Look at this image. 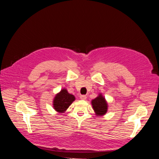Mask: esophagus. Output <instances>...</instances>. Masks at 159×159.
Returning a JSON list of instances; mask_svg holds the SVG:
<instances>
[{"label": "esophagus", "instance_id": "1", "mask_svg": "<svg viewBox=\"0 0 159 159\" xmlns=\"http://www.w3.org/2000/svg\"><path fill=\"white\" fill-rule=\"evenodd\" d=\"M80 99L81 100H85V99H87V96H85V95H81V96H80Z\"/></svg>", "mask_w": 159, "mask_h": 159}]
</instances>
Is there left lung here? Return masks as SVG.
<instances>
[{
	"instance_id": "8db88e82",
	"label": "left lung",
	"mask_w": 159,
	"mask_h": 159,
	"mask_svg": "<svg viewBox=\"0 0 159 159\" xmlns=\"http://www.w3.org/2000/svg\"><path fill=\"white\" fill-rule=\"evenodd\" d=\"M91 104L97 116H103L107 112L108 104L102 93H99L95 99L91 101Z\"/></svg>"
}]
</instances>
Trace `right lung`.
I'll return each instance as SVG.
<instances>
[{"label":"right lung","mask_w":159,"mask_h":159,"mask_svg":"<svg viewBox=\"0 0 159 159\" xmlns=\"http://www.w3.org/2000/svg\"><path fill=\"white\" fill-rule=\"evenodd\" d=\"M75 100V96L69 93L65 88L56 94L53 100V109L58 113H64Z\"/></svg>","instance_id":"add662e5"}]
</instances>
